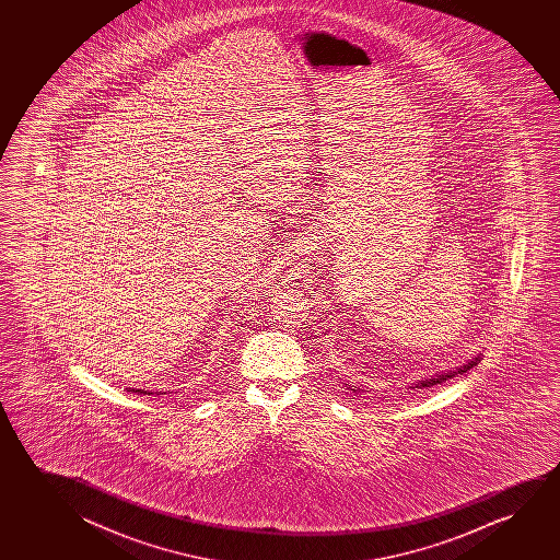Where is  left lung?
Here are the masks:
<instances>
[{
  "mask_svg": "<svg viewBox=\"0 0 560 560\" xmlns=\"http://www.w3.org/2000/svg\"><path fill=\"white\" fill-rule=\"evenodd\" d=\"M478 361H480V355H476L472 360L467 361V363H463L460 368H455L453 371H442V373H436L434 376H430V378H424V381H419V383L415 384V388H430V386H436V384H442L444 381H450L455 375H463V373H467L470 369L478 365ZM360 390V388H358Z\"/></svg>",
  "mask_w": 560,
  "mask_h": 560,
  "instance_id": "8db88e82",
  "label": "left lung"
}]
</instances>
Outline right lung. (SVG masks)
I'll return each mask as SVG.
<instances>
[{
  "label": "right lung",
  "mask_w": 560,
  "mask_h": 560,
  "mask_svg": "<svg viewBox=\"0 0 560 560\" xmlns=\"http://www.w3.org/2000/svg\"><path fill=\"white\" fill-rule=\"evenodd\" d=\"M126 390L138 392V394H143V396H145V394H149V396H151V394H156V396H161V392L139 390V388H126ZM164 394H166V392H164Z\"/></svg>",
  "instance_id": "right-lung-1"
}]
</instances>
